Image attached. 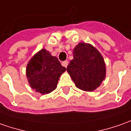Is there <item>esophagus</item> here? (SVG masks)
Wrapping results in <instances>:
<instances>
[{
	"label": "esophagus",
	"mask_w": 131,
	"mask_h": 131,
	"mask_svg": "<svg viewBox=\"0 0 131 131\" xmlns=\"http://www.w3.org/2000/svg\"><path fill=\"white\" fill-rule=\"evenodd\" d=\"M68 65V60H65L63 62H62V66L65 68H67Z\"/></svg>",
	"instance_id": "esophagus-1"
}]
</instances>
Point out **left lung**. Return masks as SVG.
<instances>
[{
    "mask_svg": "<svg viewBox=\"0 0 131 131\" xmlns=\"http://www.w3.org/2000/svg\"><path fill=\"white\" fill-rule=\"evenodd\" d=\"M67 71L77 88L93 91L105 78V62L93 46L80 43L73 50V59L68 64Z\"/></svg>",
    "mask_w": 131,
    "mask_h": 131,
    "instance_id": "8db88e82",
    "label": "left lung"
}]
</instances>
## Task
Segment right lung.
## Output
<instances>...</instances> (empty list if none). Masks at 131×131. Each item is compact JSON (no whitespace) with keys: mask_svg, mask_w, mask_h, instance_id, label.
Instances as JSON below:
<instances>
[{"mask_svg":"<svg viewBox=\"0 0 131 131\" xmlns=\"http://www.w3.org/2000/svg\"><path fill=\"white\" fill-rule=\"evenodd\" d=\"M66 70L56 57L42 49L29 61L26 75L33 90L41 94H47L56 88L59 78Z\"/></svg>","mask_w":131,"mask_h":131,"instance_id":"add662e5","label":"right lung"}]
</instances>
